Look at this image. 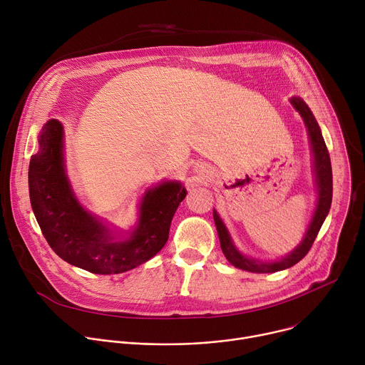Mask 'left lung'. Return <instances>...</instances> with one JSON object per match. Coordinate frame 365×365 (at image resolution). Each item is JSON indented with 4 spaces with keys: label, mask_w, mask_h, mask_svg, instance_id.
<instances>
[{
    "label": "left lung",
    "mask_w": 365,
    "mask_h": 365,
    "mask_svg": "<svg viewBox=\"0 0 365 365\" xmlns=\"http://www.w3.org/2000/svg\"><path fill=\"white\" fill-rule=\"evenodd\" d=\"M290 102H292V106L299 111V114L302 115V118L306 124L309 137H310L312 151H314V155H315V173H317V183H318V189H319V200H318L314 220H312L310 227H309L302 244L293 252H290L287 257H284L274 263H263V262H258V259L247 258L242 254H240L237 251V248L234 247L224 222L221 221V218L218 217V214L214 210V221H215L217 231L220 235L222 252L225 254L227 259L232 266H235L237 269L245 270V272H251V273H274V272L289 269V267L294 266L296 263H299L300 259L309 252V250L312 248V244H314L315 238L318 237V232L329 212L331 202H332V168H331L329 151L327 148L321 128H319L314 114H312V111L309 110V107L306 106V102L303 99L293 96L290 99Z\"/></svg>",
    "instance_id": "obj_1"
}]
</instances>
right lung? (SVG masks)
<instances>
[{
	"instance_id": "right-lung-1",
	"label": "right lung",
	"mask_w": 365,
	"mask_h": 365,
	"mask_svg": "<svg viewBox=\"0 0 365 365\" xmlns=\"http://www.w3.org/2000/svg\"><path fill=\"white\" fill-rule=\"evenodd\" d=\"M62 140V124L47 121L29 168L31 207L51 250L69 264L95 274H118L145 263L168 242L172 218L186 189L178 182H166L148 190L137 230L128 240L114 241L75 199L65 175Z\"/></svg>"
}]
</instances>
